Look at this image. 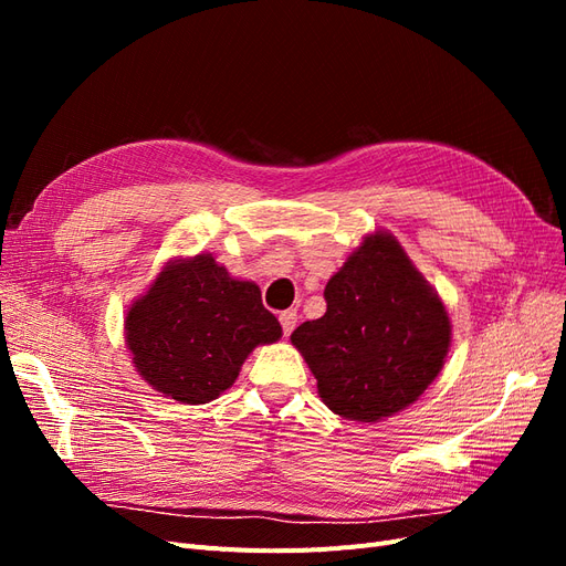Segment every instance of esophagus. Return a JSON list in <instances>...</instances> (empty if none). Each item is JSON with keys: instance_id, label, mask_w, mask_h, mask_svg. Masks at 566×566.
<instances>
[{"instance_id": "34e87169", "label": "esophagus", "mask_w": 566, "mask_h": 566, "mask_svg": "<svg viewBox=\"0 0 566 566\" xmlns=\"http://www.w3.org/2000/svg\"><path fill=\"white\" fill-rule=\"evenodd\" d=\"M279 318H281L283 335H285V337H290V333H293V331H295V325H297V314H295V312H283Z\"/></svg>"}]
</instances>
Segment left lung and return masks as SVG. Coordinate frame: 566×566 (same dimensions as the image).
Wrapping results in <instances>:
<instances>
[{"instance_id":"1","label":"left lung","mask_w":566,"mask_h":566,"mask_svg":"<svg viewBox=\"0 0 566 566\" xmlns=\"http://www.w3.org/2000/svg\"><path fill=\"white\" fill-rule=\"evenodd\" d=\"M328 310L290 335L333 413L378 422L418 401L451 347V321L397 238H364L325 285Z\"/></svg>"}]
</instances>
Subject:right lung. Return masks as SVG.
Here are the masks:
<instances>
[{
	"label": "right lung",
	"instance_id": "add662e5",
	"mask_svg": "<svg viewBox=\"0 0 566 566\" xmlns=\"http://www.w3.org/2000/svg\"><path fill=\"white\" fill-rule=\"evenodd\" d=\"M283 335L252 281H235L212 254L169 262L125 318L136 373L179 403L227 391L248 354Z\"/></svg>",
	"mask_w": 566,
	"mask_h": 566
}]
</instances>
